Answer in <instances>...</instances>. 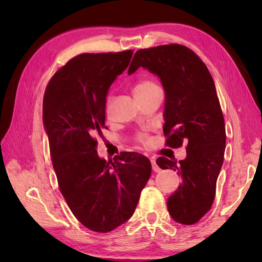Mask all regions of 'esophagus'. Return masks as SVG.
Returning a JSON list of instances; mask_svg holds the SVG:
<instances>
[{"label": "esophagus", "mask_w": 262, "mask_h": 262, "mask_svg": "<svg viewBox=\"0 0 262 262\" xmlns=\"http://www.w3.org/2000/svg\"><path fill=\"white\" fill-rule=\"evenodd\" d=\"M150 161H151L152 171H155V172H159V171H161V167H159V166L157 165V163H156V159H155V158H151V159H150Z\"/></svg>", "instance_id": "esophagus-1"}]
</instances>
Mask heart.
I'll use <instances>...</instances> for the list:
<instances>
[{"mask_svg":"<svg viewBox=\"0 0 262 262\" xmlns=\"http://www.w3.org/2000/svg\"><path fill=\"white\" fill-rule=\"evenodd\" d=\"M156 88H158L156 83H154L151 81H142L135 86L134 92H135V95H141V94H145V92L151 91ZM140 139H141V141H144L145 137H144V135H141Z\"/></svg>","mask_w":262,"mask_h":262,"instance_id":"b5f03b06","label":"heart"}]
</instances>
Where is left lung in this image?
<instances>
[{"mask_svg":"<svg viewBox=\"0 0 262 262\" xmlns=\"http://www.w3.org/2000/svg\"><path fill=\"white\" fill-rule=\"evenodd\" d=\"M140 67L156 75L164 88L166 144H187L183 161H156L163 170H174L183 179L167 199V210L178 223L194 224L212 206L224 159L225 125L214 79L200 57L178 43L137 51L128 75Z\"/></svg>","mask_w":262,"mask_h":262,"instance_id":"obj_1","label":"left lung"}]
</instances>
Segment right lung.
<instances>
[{"instance_id": "add662e5", "label": "right lung", "mask_w": 262, "mask_h": 262, "mask_svg": "<svg viewBox=\"0 0 262 262\" xmlns=\"http://www.w3.org/2000/svg\"><path fill=\"white\" fill-rule=\"evenodd\" d=\"M133 51L81 54L48 83L42 122L60 192L84 227L108 232L134 214L151 174L143 155L98 156L94 135L105 127L110 86L129 64Z\"/></svg>"}]
</instances>
